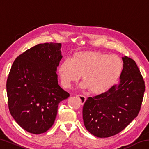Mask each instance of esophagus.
Wrapping results in <instances>:
<instances>
[{
	"label": "esophagus",
	"instance_id": "esophagus-1",
	"mask_svg": "<svg viewBox=\"0 0 149 149\" xmlns=\"http://www.w3.org/2000/svg\"><path fill=\"white\" fill-rule=\"evenodd\" d=\"M76 96H77V97L79 98V99L81 100V104H84V103L85 101V100H86V98H85V96L81 95H77Z\"/></svg>",
	"mask_w": 149,
	"mask_h": 149
}]
</instances>
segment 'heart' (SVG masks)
<instances>
[{
    "label": "heart",
    "instance_id": "b5f03b06",
    "mask_svg": "<svg viewBox=\"0 0 149 149\" xmlns=\"http://www.w3.org/2000/svg\"><path fill=\"white\" fill-rule=\"evenodd\" d=\"M122 59L116 55L97 52H79L71 58L64 59L59 65L62 85L69 88L78 81L82 74V89L100 94L110 89L123 70Z\"/></svg>",
    "mask_w": 149,
    "mask_h": 149
}]
</instances>
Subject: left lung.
<instances>
[{
  "label": "left lung",
  "mask_w": 149,
  "mask_h": 149,
  "mask_svg": "<svg viewBox=\"0 0 149 149\" xmlns=\"http://www.w3.org/2000/svg\"><path fill=\"white\" fill-rule=\"evenodd\" d=\"M120 82L107 91L87 98L83 107L85 127L100 138L124 130L137 116L145 90V81L134 60L122 57Z\"/></svg>",
  "instance_id": "1"
}]
</instances>
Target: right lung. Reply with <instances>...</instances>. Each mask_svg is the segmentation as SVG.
<instances>
[{
	"label": "right lung",
	"mask_w": 149,
	"mask_h": 149,
	"mask_svg": "<svg viewBox=\"0 0 149 149\" xmlns=\"http://www.w3.org/2000/svg\"><path fill=\"white\" fill-rule=\"evenodd\" d=\"M61 47L47 42L27 50L14 60L7 79L10 112L20 127L33 134L52 127L59 103L70 97L58 83Z\"/></svg>",
	"instance_id": "obj_1"
}]
</instances>
